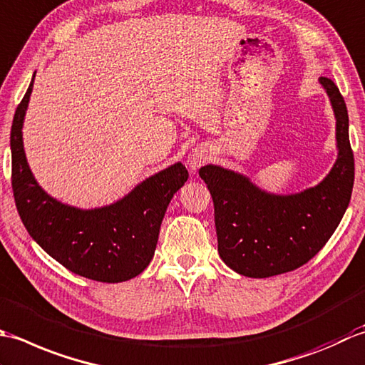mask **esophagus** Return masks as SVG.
<instances>
[{
	"label": "esophagus",
	"mask_w": 365,
	"mask_h": 365,
	"mask_svg": "<svg viewBox=\"0 0 365 365\" xmlns=\"http://www.w3.org/2000/svg\"><path fill=\"white\" fill-rule=\"evenodd\" d=\"M207 159H210V151H207L203 146H197V148H193V150L187 155V167L190 170H198L200 167L205 165Z\"/></svg>",
	"instance_id": "esophagus-1"
}]
</instances>
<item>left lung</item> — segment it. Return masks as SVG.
<instances>
[{
	"mask_svg": "<svg viewBox=\"0 0 365 365\" xmlns=\"http://www.w3.org/2000/svg\"><path fill=\"white\" fill-rule=\"evenodd\" d=\"M318 81L331 101L337 141L336 163L322 182L279 195L220 165L210 163L198 172L214 202L219 255L241 276L264 279L306 264L328 242L348 207L354 182L348 111L336 83L328 77Z\"/></svg>",
	"mask_w": 365,
	"mask_h": 365,
	"instance_id": "obj_1",
	"label": "left lung"
}]
</instances>
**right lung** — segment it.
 Listing matches in <instances>:
<instances>
[{
    "mask_svg": "<svg viewBox=\"0 0 365 365\" xmlns=\"http://www.w3.org/2000/svg\"><path fill=\"white\" fill-rule=\"evenodd\" d=\"M36 72L16 110L11 129L12 190L29 236L81 277L118 284L138 276L151 263L163 215L175 193L187 181L181 162L146 178L118 202L80 210L50 197L28 165L24 121Z\"/></svg>",
    "mask_w": 365,
    "mask_h": 365,
    "instance_id": "1",
    "label": "right lung"
}]
</instances>
